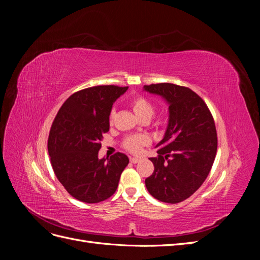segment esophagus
Instances as JSON below:
<instances>
[{
  "label": "esophagus",
  "mask_w": 260,
  "mask_h": 260,
  "mask_svg": "<svg viewBox=\"0 0 260 260\" xmlns=\"http://www.w3.org/2000/svg\"><path fill=\"white\" fill-rule=\"evenodd\" d=\"M130 161L132 164H137L140 161V158H138V157H130Z\"/></svg>",
  "instance_id": "1"
}]
</instances>
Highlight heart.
<instances>
[{"label": "heart", "instance_id": "b5f03b06", "mask_svg": "<svg viewBox=\"0 0 260 260\" xmlns=\"http://www.w3.org/2000/svg\"><path fill=\"white\" fill-rule=\"evenodd\" d=\"M131 106L133 112L136 113V115L140 118V119H144V118H147L149 119L155 112V107L153 105V103H151L147 99L143 98V96H136L135 99H132L131 101ZM115 116V111L111 112L109 114V122H113ZM148 142V140L146 137L144 136H133V137H129L123 141L122 146L123 148L127 149V151L131 152V153H138L142 145L146 144Z\"/></svg>", "mask_w": 260, "mask_h": 260}]
</instances>
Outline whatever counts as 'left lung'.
Masks as SVG:
<instances>
[{
    "label": "left lung",
    "instance_id": "1",
    "mask_svg": "<svg viewBox=\"0 0 260 260\" xmlns=\"http://www.w3.org/2000/svg\"><path fill=\"white\" fill-rule=\"evenodd\" d=\"M169 107L167 130L152 157L154 172L145 179L147 191L164 203L177 204L199 190L217 153V131L205 102L194 91L174 83L144 85Z\"/></svg>",
    "mask_w": 260,
    "mask_h": 260
}]
</instances>
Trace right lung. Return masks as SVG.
<instances>
[{
    "label": "right lung",
    "mask_w": 260,
    "mask_h": 260,
    "mask_svg": "<svg viewBox=\"0 0 260 260\" xmlns=\"http://www.w3.org/2000/svg\"><path fill=\"white\" fill-rule=\"evenodd\" d=\"M128 86L96 85L70 95L55 117L48 149L55 176L66 191L83 203H100L116 192L127 155L99 158L103 135L109 130L115 101Z\"/></svg>",
    "instance_id": "1"
}]
</instances>
